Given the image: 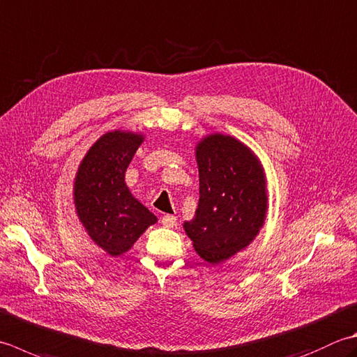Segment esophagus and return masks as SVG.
Returning <instances> with one entry per match:
<instances>
[{
    "instance_id": "34e87169",
    "label": "esophagus",
    "mask_w": 357,
    "mask_h": 357,
    "mask_svg": "<svg viewBox=\"0 0 357 357\" xmlns=\"http://www.w3.org/2000/svg\"><path fill=\"white\" fill-rule=\"evenodd\" d=\"M160 222H162L165 227H174V226H176V216L164 215L162 218H160Z\"/></svg>"
}]
</instances>
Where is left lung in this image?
I'll use <instances>...</instances> for the list:
<instances>
[{
    "label": "left lung",
    "instance_id": "8db88e82",
    "mask_svg": "<svg viewBox=\"0 0 357 357\" xmlns=\"http://www.w3.org/2000/svg\"><path fill=\"white\" fill-rule=\"evenodd\" d=\"M199 202L184 230L197 254L220 264L252 243L268 213V185L260 159L238 139L221 132L195 146Z\"/></svg>",
    "mask_w": 357,
    "mask_h": 357
}]
</instances>
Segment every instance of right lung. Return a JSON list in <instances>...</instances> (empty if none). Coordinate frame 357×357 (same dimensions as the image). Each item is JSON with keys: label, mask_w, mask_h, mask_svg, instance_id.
Instances as JSON below:
<instances>
[{"label": "right lung", "mask_w": 357, "mask_h": 357, "mask_svg": "<svg viewBox=\"0 0 357 357\" xmlns=\"http://www.w3.org/2000/svg\"><path fill=\"white\" fill-rule=\"evenodd\" d=\"M144 139L142 132L128 130L105 132L89 146L74 178L79 221L89 238L111 257L128 252L158 221L125 183V172Z\"/></svg>", "instance_id": "obj_1"}]
</instances>
